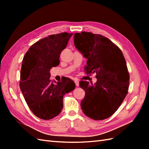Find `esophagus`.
I'll use <instances>...</instances> for the list:
<instances>
[{"mask_svg": "<svg viewBox=\"0 0 149 149\" xmlns=\"http://www.w3.org/2000/svg\"><path fill=\"white\" fill-rule=\"evenodd\" d=\"M75 85H76V86H79V81L75 80Z\"/></svg>", "mask_w": 149, "mask_h": 149, "instance_id": "obj_1", "label": "esophagus"}]
</instances>
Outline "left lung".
<instances>
[{
  "instance_id": "left-lung-1",
  "label": "left lung",
  "mask_w": 149,
  "mask_h": 149,
  "mask_svg": "<svg viewBox=\"0 0 149 149\" xmlns=\"http://www.w3.org/2000/svg\"><path fill=\"white\" fill-rule=\"evenodd\" d=\"M76 49L88 59L86 74L96 73L97 83L80 81L85 91L81 106L89 118H109L121 105L129 89V75L123 54L111 41L102 35L82 32L74 34Z\"/></svg>"
}]
</instances>
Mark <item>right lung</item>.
I'll use <instances>...</instances> for the list:
<instances>
[{
    "label": "right lung",
    "instance_id": "obj_1",
    "mask_svg": "<svg viewBox=\"0 0 149 149\" xmlns=\"http://www.w3.org/2000/svg\"><path fill=\"white\" fill-rule=\"evenodd\" d=\"M72 33L52 34L34 43L25 54L20 71V88L29 109L43 120L61 113L63 98L75 89L70 79L51 81L50 70L59 64L60 54L66 48Z\"/></svg>",
    "mask_w": 149,
    "mask_h": 149
}]
</instances>
